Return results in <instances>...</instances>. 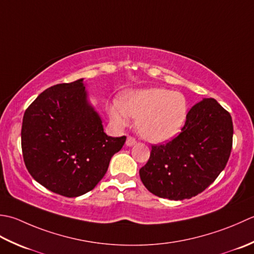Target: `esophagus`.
<instances>
[{
    "instance_id": "1",
    "label": "esophagus",
    "mask_w": 254,
    "mask_h": 254,
    "mask_svg": "<svg viewBox=\"0 0 254 254\" xmlns=\"http://www.w3.org/2000/svg\"><path fill=\"white\" fill-rule=\"evenodd\" d=\"M136 139H134L133 137H128L127 140H126V146L127 147H132L133 144H136Z\"/></svg>"
}]
</instances>
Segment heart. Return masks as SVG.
<instances>
[{
	"label": "heart",
	"instance_id": "obj_1",
	"mask_svg": "<svg viewBox=\"0 0 254 254\" xmlns=\"http://www.w3.org/2000/svg\"><path fill=\"white\" fill-rule=\"evenodd\" d=\"M188 113L189 103L182 93L161 87L127 91L121 102L108 106V115L118 127L127 126L130 117L137 118V131L150 142L174 138L182 130Z\"/></svg>",
	"mask_w": 254,
	"mask_h": 254
}]
</instances>
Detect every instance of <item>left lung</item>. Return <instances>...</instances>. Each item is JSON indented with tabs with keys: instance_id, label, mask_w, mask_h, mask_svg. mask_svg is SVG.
I'll use <instances>...</instances> for the list:
<instances>
[{
	"instance_id": "1",
	"label": "left lung",
	"mask_w": 254,
	"mask_h": 254,
	"mask_svg": "<svg viewBox=\"0 0 254 254\" xmlns=\"http://www.w3.org/2000/svg\"><path fill=\"white\" fill-rule=\"evenodd\" d=\"M232 136L230 114L215 98H203L188 113L178 137L152 146L148 162L139 170L143 185L162 198H192L225 169Z\"/></svg>"
}]
</instances>
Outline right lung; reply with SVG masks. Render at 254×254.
<instances>
[{
  "instance_id": "right-lung-1",
  "label": "right lung",
  "mask_w": 254,
  "mask_h": 254,
  "mask_svg": "<svg viewBox=\"0 0 254 254\" xmlns=\"http://www.w3.org/2000/svg\"><path fill=\"white\" fill-rule=\"evenodd\" d=\"M83 80L49 87L23 118L26 168L39 184L65 197L94 189L126 141L125 136L115 138L104 132Z\"/></svg>"
}]
</instances>
